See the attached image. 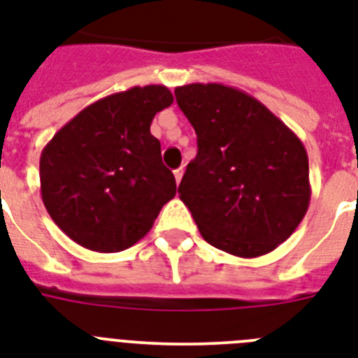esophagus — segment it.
Listing matches in <instances>:
<instances>
[{"instance_id": "esophagus-1", "label": "esophagus", "mask_w": 358, "mask_h": 358, "mask_svg": "<svg viewBox=\"0 0 358 358\" xmlns=\"http://www.w3.org/2000/svg\"><path fill=\"white\" fill-rule=\"evenodd\" d=\"M182 176H184V169H182V167L174 171V178H176V184H180V180H182Z\"/></svg>"}]
</instances>
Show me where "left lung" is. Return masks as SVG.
I'll return each instance as SVG.
<instances>
[{
    "mask_svg": "<svg viewBox=\"0 0 358 358\" xmlns=\"http://www.w3.org/2000/svg\"><path fill=\"white\" fill-rule=\"evenodd\" d=\"M174 95L199 143L178 193L200 235L245 259L275 250L309 209L301 139L263 103L231 86L185 84Z\"/></svg>",
    "mask_w": 358,
    "mask_h": 358,
    "instance_id": "1",
    "label": "left lung"
}]
</instances>
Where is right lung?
I'll return each mask as SVG.
<instances>
[{
	"instance_id": "add662e5",
	"label": "right lung",
	"mask_w": 358,
	"mask_h": 358,
	"mask_svg": "<svg viewBox=\"0 0 358 358\" xmlns=\"http://www.w3.org/2000/svg\"><path fill=\"white\" fill-rule=\"evenodd\" d=\"M173 101L162 84L117 92L80 110L43 147V206L77 245L101 254L130 248L176 194L150 134L154 115Z\"/></svg>"
}]
</instances>
